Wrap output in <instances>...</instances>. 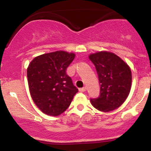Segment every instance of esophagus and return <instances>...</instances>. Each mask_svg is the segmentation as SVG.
<instances>
[{
    "instance_id": "34e87169",
    "label": "esophagus",
    "mask_w": 151,
    "mask_h": 151,
    "mask_svg": "<svg viewBox=\"0 0 151 151\" xmlns=\"http://www.w3.org/2000/svg\"><path fill=\"white\" fill-rule=\"evenodd\" d=\"M86 90H87L86 87H83V88H80V89H79V91H80V92H85V91H86Z\"/></svg>"
}]
</instances>
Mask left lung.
Instances as JSON below:
<instances>
[{
    "label": "left lung",
    "instance_id": "8db88e82",
    "mask_svg": "<svg viewBox=\"0 0 151 151\" xmlns=\"http://www.w3.org/2000/svg\"><path fill=\"white\" fill-rule=\"evenodd\" d=\"M96 67L100 85L97 98L91 104L101 112H110L121 106L129 96L132 86L129 66L115 54L99 52L89 56Z\"/></svg>",
    "mask_w": 151,
    "mask_h": 151
}]
</instances>
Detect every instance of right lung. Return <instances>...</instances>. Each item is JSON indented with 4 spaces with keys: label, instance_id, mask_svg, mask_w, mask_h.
<instances>
[{
    "label": "right lung",
    "instance_id": "add662e5",
    "mask_svg": "<svg viewBox=\"0 0 151 151\" xmlns=\"http://www.w3.org/2000/svg\"><path fill=\"white\" fill-rule=\"evenodd\" d=\"M74 53L56 51L35 58L27 70L30 95L42 112L57 116L69 106L78 89L66 74Z\"/></svg>",
    "mask_w": 151,
    "mask_h": 151
}]
</instances>
